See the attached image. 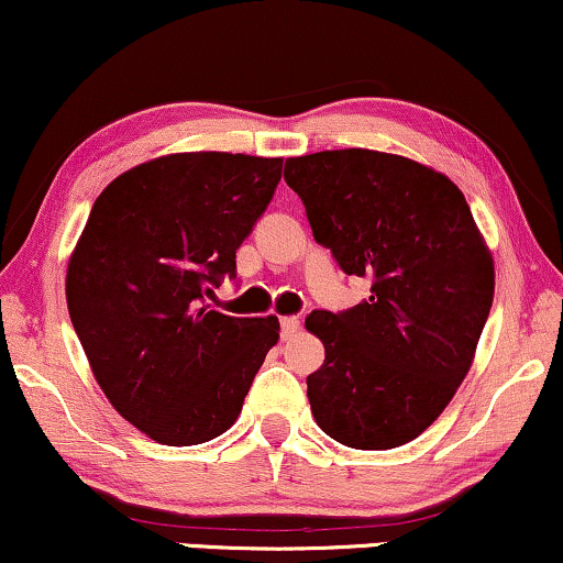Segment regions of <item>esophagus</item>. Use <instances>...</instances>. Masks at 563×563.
<instances>
[{"mask_svg":"<svg viewBox=\"0 0 563 563\" xmlns=\"http://www.w3.org/2000/svg\"><path fill=\"white\" fill-rule=\"evenodd\" d=\"M279 323H282L284 339H289V335H295L299 331V318H295V316H284Z\"/></svg>","mask_w":563,"mask_h":563,"instance_id":"34e87169","label":"esophagus"}]
</instances>
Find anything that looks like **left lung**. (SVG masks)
<instances>
[{"mask_svg":"<svg viewBox=\"0 0 563 563\" xmlns=\"http://www.w3.org/2000/svg\"><path fill=\"white\" fill-rule=\"evenodd\" d=\"M284 180L312 235L369 299L316 310L325 346L308 377L318 427L354 450H393L437 421L468 375L494 302V255L444 173L377 150L289 157Z\"/></svg>","mask_w":563,"mask_h":563,"instance_id":"8db88e82","label":"left lung"}]
</instances>
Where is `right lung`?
<instances>
[{
  "label": "right lung",
  "mask_w": 563,
  "mask_h": 563,
  "mask_svg": "<svg viewBox=\"0 0 563 563\" xmlns=\"http://www.w3.org/2000/svg\"><path fill=\"white\" fill-rule=\"evenodd\" d=\"M282 178V157L175 152L92 203L67 266V305L100 390L150 440L188 448L235 424L279 318H232L207 299L235 276Z\"/></svg>",
  "instance_id": "1"
}]
</instances>
